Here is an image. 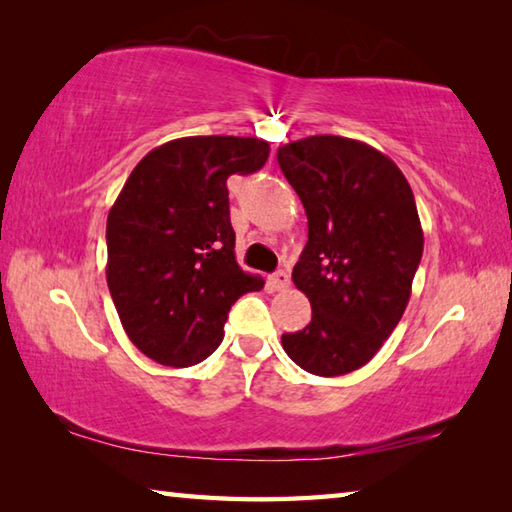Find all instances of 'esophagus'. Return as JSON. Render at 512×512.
<instances>
[{"instance_id":"obj_1","label":"esophagus","mask_w":512,"mask_h":512,"mask_svg":"<svg viewBox=\"0 0 512 512\" xmlns=\"http://www.w3.org/2000/svg\"><path fill=\"white\" fill-rule=\"evenodd\" d=\"M268 284H271L273 291H284L289 287V273L287 271H277L271 277H268Z\"/></svg>"}]
</instances>
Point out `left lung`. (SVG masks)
Masks as SVG:
<instances>
[{"mask_svg": "<svg viewBox=\"0 0 512 512\" xmlns=\"http://www.w3.org/2000/svg\"><path fill=\"white\" fill-rule=\"evenodd\" d=\"M277 162L309 225L293 284L311 302V323L282 334V348L311 375H348L409 305L424 246L411 185L384 153L339 135L284 144Z\"/></svg>", "mask_w": 512, "mask_h": 512, "instance_id": "8db88e82", "label": "left lung"}]
</instances>
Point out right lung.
<instances>
[{
	"label": "right lung",
	"instance_id": "right-lung-1",
	"mask_svg": "<svg viewBox=\"0 0 512 512\" xmlns=\"http://www.w3.org/2000/svg\"><path fill=\"white\" fill-rule=\"evenodd\" d=\"M257 137H180L146 153L106 225L108 289L128 339L162 366L219 348L228 311L264 280L235 259L228 178L264 167Z\"/></svg>",
	"mask_w": 512,
	"mask_h": 512
}]
</instances>
